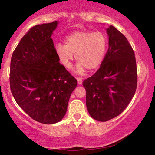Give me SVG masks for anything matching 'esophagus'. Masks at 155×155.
<instances>
[{"instance_id": "obj_1", "label": "esophagus", "mask_w": 155, "mask_h": 155, "mask_svg": "<svg viewBox=\"0 0 155 155\" xmlns=\"http://www.w3.org/2000/svg\"><path fill=\"white\" fill-rule=\"evenodd\" d=\"M77 80L78 82V84H81L82 83V78H77Z\"/></svg>"}]
</instances>
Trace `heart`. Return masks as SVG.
Masks as SVG:
<instances>
[{"mask_svg": "<svg viewBox=\"0 0 155 155\" xmlns=\"http://www.w3.org/2000/svg\"><path fill=\"white\" fill-rule=\"evenodd\" d=\"M107 39L99 31H76L68 35L65 45L58 44L55 50L61 64L69 68L75 54L78 63L76 71L82 72L84 68L93 71L102 63L107 49Z\"/></svg>", "mask_w": 155, "mask_h": 155, "instance_id": "obj_1", "label": "heart"}]
</instances>
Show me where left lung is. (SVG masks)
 Instances as JSON below:
<instances>
[{
  "label": "left lung",
  "instance_id": "8db88e82",
  "mask_svg": "<svg viewBox=\"0 0 155 155\" xmlns=\"http://www.w3.org/2000/svg\"><path fill=\"white\" fill-rule=\"evenodd\" d=\"M107 31L109 49L101 66L82 82L89 114L99 121H107L121 114L137 84L136 61L130 44L112 25Z\"/></svg>",
  "mask_w": 155,
  "mask_h": 155
}]
</instances>
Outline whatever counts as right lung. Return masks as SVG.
<instances>
[{
    "label": "right lung",
    "mask_w": 155,
    "mask_h": 155,
    "mask_svg": "<svg viewBox=\"0 0 155 155\" xmlns=\"http://www.w3.org/2000/svg\"><path fill=\"white\" fill-rule=\"evenodd\" d=\"M58 22L29 29L12 55L10 86L16 102L36 121L52 124L67 111L78 81L59 63L53 39Z\"/></svg>",
    "instance_id": "right-lung-1"
}]
</instances>
